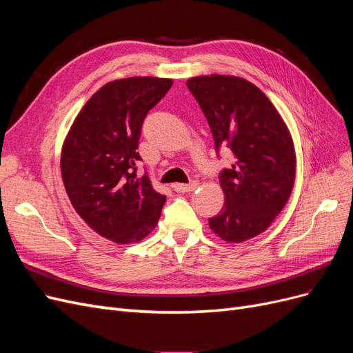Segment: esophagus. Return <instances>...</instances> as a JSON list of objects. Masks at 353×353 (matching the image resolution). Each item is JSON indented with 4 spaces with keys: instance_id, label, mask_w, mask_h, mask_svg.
<instances>
[{
    "instance_id": "34e87169",
    "label": "esophagus",
    "mask_w": 353,
    "mask_h": 353,
    "mask_svg": "<svg viewBox=\"0 0 353 353\" xmlns=\"http://www.w3.org/2000/svg\"><path fill=\"white\" fill-rule=\"evenodd\" d=\"M199 187L197 181H193L190 184H172V188L176 191V193H188V191H194Z\"/></svg>"
}]
</instances>
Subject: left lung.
Returning a JSON list of instances; mask_svg holds the SVG:
<instances>
[{
    "label": "left lung",
    "mask_w": 353,
    "mask_h": 353,
    "mask_svg": "<svg viewBox=\"0 0 353 353\" xmlns=\"http://www.w3.org/2000/svg\"><path fill=\"white\" fill-rule=\"evenodd\" d=\"M187 87L205 113L215 148L228 147L236 162L221 174L225 196L210 230L227 243H241L270 228L290 199L296 152L275 105L253 85L232 74H203Z\"/></svg>",
    "instance_id": "obj_1"
}]
</instances>
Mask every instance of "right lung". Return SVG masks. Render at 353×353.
I'll return each mask as SVG.
<instances>
[{"instance_id": "1", "label": "right lung", "mask_w": 353, "mask_h": 353, "mask_svg": "<svg viewBox=\"0 0 353 353\" xmlns=\"http://www.w3.org/2000/svg\"><path fill=\"white\" fill-rule=\"evenodd\" d=\"M172 79H114L85 103L63 141L60 169L73 209L101 237L138 243L157 225L166 196L137 178L141 125Z\"/></svg>"}]
</instances>
